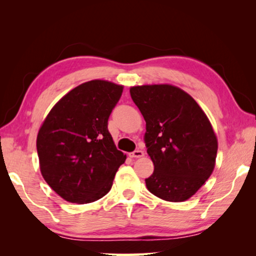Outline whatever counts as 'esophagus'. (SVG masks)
<instances>
[{"mask_svg":"<svg viewBox=\"0 0 256 256\" xmlns=\"http://www.w3.org/2000/svg\"><path fill=\"white\" fill-rule=\"evenodd\" d=\"M144 152L142 150H136V151H133V152H131L130 154V157L131 158H141V157H144Z\"/></svg>","mask_w":256,"mask_h":256,"instance_id":"esophagus-1","label":"esophagus"}]
</instances>
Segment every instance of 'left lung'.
Returning a JSON list of instances; mask_svg holds the SVG:
<instances>
[{
	"instance_id": "left-lung-1",
	"label": "left lung",
	"mask_w": 256,
	"mask_h": 256,
	"mask_svg": "<svg viewBox=\"0 0 256 256\" xmlns=\"http://www.w3.org/2000/svg\"><path fill=\"white\" fill-rule=\"evenodd\" d=\"M130 94L146 120V152L154 166L146 188L164 201H186L216 164L218 141L209 118L175 86H136Z\"/></svg>"
}]
</instances>
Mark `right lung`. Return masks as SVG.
Masks as SVG:
<instances>
[{
    "instance_id": "right-lung-1",
    "label": "right lung",
    "mask_w": 256,
    "mask_h": 256,
    "mask_svg": "<svg viewBox=\"0 0 256 256\" xmlns=\"http://www.w3.org/2000/svg\"><path fill=\"white\" fill-rule=\"evenodd\" d=\"M123 86L92 80L76 86L52 108L37 136L42 175L66 201L90 203L110 192L126 154L116 149L108 118Z\"/></svg>"
}]
</instances>
